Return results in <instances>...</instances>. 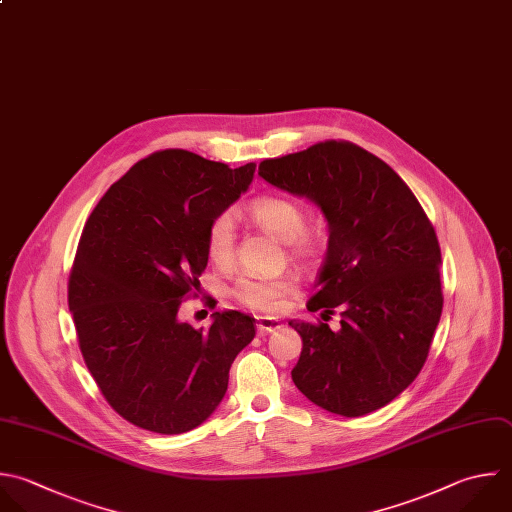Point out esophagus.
<instances>
[{"mask_svg": "<svg viewBox=\"0 0 512 512\" xmlns=\"http://www.w3.org/2000/svg\"><path fill=\"white\" fill-rule=\"evenodd\" d=\"M282 324H280V320H274V318H258V324H256V328H258V334L260 336H266V334H270V332H274V330H278Z\"/></svg>", "mask_w": 512, "mask_h": 512, "instance_id": "1", "label": "esophagus"}]
</instances>
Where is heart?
<instances>
[{"mask_svg":"<svg viewBox=\"0 0 512 512\" xmlns=\"http://www.w3.org/2000/svg\"><path fill=\"white\" fill-rule=\"evenodd\" d=\"M248 216L260 228H264L274 238L286 242L292 252L300 258H310L318 252L320 240L304 230V210L298 202L282 198V196H266L254 200L248 206ZM234 240H236V224L230 214L218 216L206 236V250L210 260L216 266H230L234 260ZM236 298L262 314L280 312L290 298L298 294V280L290 274H282L276 278H256L246 276L236 284Z\"/></svg>","mask_w":512,"mask_h":512,"instance_id":"b5f03b06","label":"heart"}]
</instances>
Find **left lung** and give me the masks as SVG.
I'll return each mask as SVG.
<instances>
[{
    "mask_svg": "<svg viewBox=\"0 0 512 512\" xmlns=\"http://www.w3.org/2000/svg\"><path fill=\"white\" fill-rule=\"evenodd\" d=\"M274 188L310 200L328 224L318 292L322 318L340 310V328L290 320L302 338L296 388L346 418L394 400L420 372L442 314L440 246L400 176L350 142H320L264 160Z\"/></svg>",
    "mask_w": 512,
    "mask_h": 512,
    "instance_id": "8db88e82",
    "label": "left lung"
}]
</instances>
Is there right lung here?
I'll return each instance as SVG.
<instances>
[{
    "label": "right lung",
    "mask_w": 512,
    "mask_h": 512,
    "mask_svg": "<svg viewBox=\"0 0 512 512\" xmlns=\"http://www.w3.org/2000/svg\"><path fill=\"white\" fill-rule=\"evenodd\" d=\"M256 172L162 150L134 164L98 202L80 238L68 304L84 360L112 408L158 434L200 426L222 402L254 318L214 312L208 330L180 320L200 288L210 224Z\"/></svg>",
    "instance_id": "add662e5"
}]
</instances>
